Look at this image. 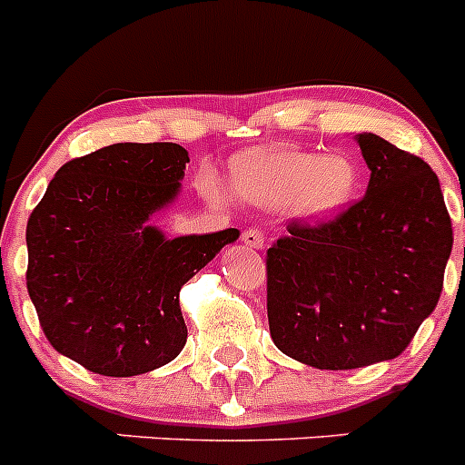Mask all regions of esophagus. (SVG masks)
<instances>
[{
    "instance_id": "esophagus-1",
    "label": "esophagus",
    "mask_w": 465,
    "mask_h": 465,
    "mask_svg": "<svg viewBox=\"0 0 465 465\" xmlns=\"http://www.w3.org/2000/svg\"><path fill=\"white\" fill-rule=\"evenodd\" d=\"M242 242H244L249 249H262L265 246V235H262L261 230L256 228H249L244 230V235H242Z\"/></svg>"
}]
</instances>
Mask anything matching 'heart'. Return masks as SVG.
Listing matches in <instances>:
<instances>
[{"mask_svg": "<svg viewBox=\"0 0 465 465\" xmlns=\"http://www.w3.org/2000/svg\"><path fill=\"white\" fill-rule=\"evenodd\" d=\"M232 188L258 207H286L300 221H328L359 197L361 167L347 153L256 149L232 160Z\"/></svg>", "mask_w": 465, "mask_h": 465, "instance_id": "1", "label": "heart"}]
</instances>
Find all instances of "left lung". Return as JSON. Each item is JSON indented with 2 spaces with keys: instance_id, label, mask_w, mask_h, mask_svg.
<instances>
[{
  "instance_id": "8db88e82",
  "label": "left lung",
  "mask_w": 465,
  "mask_h": 465,
  "mask_svg": "<svg viewBox=\"0 0 465 465\" xmlns=\"http://www.w3.org/2000/svg\"><path fill=\"white\" fill-rule=\"evenodd\" d=\"M363 200L268 249V319L279 351L319 371L391 361L435 310L451 253L440 182L380 134H356Z\"/></svg>"
}]
</instances>
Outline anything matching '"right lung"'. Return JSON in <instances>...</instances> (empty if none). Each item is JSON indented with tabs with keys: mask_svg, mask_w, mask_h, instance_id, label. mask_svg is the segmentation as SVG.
Masks as SVG:
<instances>
[{
	"mask_svg": "<svg viewBox=\"0 0 465 465\" xmlns=\"http://www.w3.org/2000/svg\"><path fill=\"white\" fill-rule=\"evenodd\" d=\"M179 143H111L55 172L27 221V293L48 342L104 377H134L182 354L179 291L225 244L167 237L153 216L179 197Z\"/></svg>",
	"mask_w": 465,
	"mask_h": 465,
	"instance_id": "right-lung-1",
	"label": "right lung"
}]
</instances>
